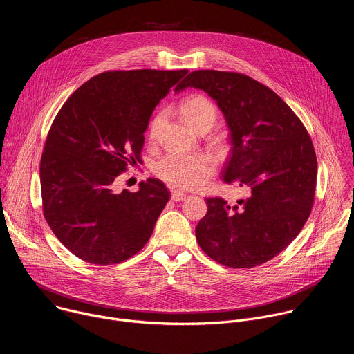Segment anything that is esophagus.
Instances as JSON below:
<instances>
[{"mask_svg": "<svg viewBox=\"0 0 354 354\" xmlns=\"http://www.w3.org/2000/svg\"><path fill=\"white\" fill-rule=\"evenodd\" d=\"M185 197H186V193L182 192V190H172V193H171V198L175 200V201H180Z\"/></svg>", "mask_w": 354, "mask_h": 354, "instance_id": "34e87169", "label": "esophagus"}]
</instances>
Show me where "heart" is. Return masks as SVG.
Returning a JSON list of instances; mask_svg holds the SVG:
<instances>
[{"label": "heart", "instance_id": "obj_1", "mask_svg": "<svg viewBox=\"0 0 354 354\" xmlns=\"http://www.w3.org/2000/svg\"><path fill=\"white\" fill-rule=\"evenodd\" d=\"M180 112L185 120L197 131H209L217 120V109L214 104L203 95L187 97L180 106ZM160 123L161 118L158 116L151 124V136L157 133ZM154 172L169 186L192 189L203 183V180L214 172V162L205 154L172 153L154 165Z\"/></svg>", "mask_w": 354, "mask_h": 354}]
</instances>
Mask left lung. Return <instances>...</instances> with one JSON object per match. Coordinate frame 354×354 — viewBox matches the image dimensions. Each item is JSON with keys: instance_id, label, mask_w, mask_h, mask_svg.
Listing matches in <instances>:
<instances>
[{"instance_id": "1", "label": "left lung", "mask_w": 354, "mask_h": 354, "mask_svg": "<svg viewBox=\"0 0 354 354\" xmlns=\"http://www.w3.org/2000/svg\"><path fill=\"white\" fill-rule=\"evenodd\" d=\"M189 86L209 93L223 112L232 144L223 180L248 192L234 206L206 198L209 210L196 239L223 266H259L287 248L311 214L317 186L311 137L276 92L248 75L198 70L175 92Z\"/></svg>"}]
</instances>
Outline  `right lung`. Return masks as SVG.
Instances as JSON below:
<instances>
[{
    "label": "right lung",
    "instance_id": "right-lung-1",
    "mask_svg": "<svg viewBox=\"0 0 354 354\" xmlns=\"http://www.w3.org/2000/svg\"><path fill=\"white\" fill-rule=\"evenodd\" d=\"M187 70L106 71L82 84L62 106L40 161L43 214L77 258L106 266L147 243L169 200L149 178L137 192L113 190L141 161L144 131L160 100Z\"/></svg>",
    "mask_w": 354,
    "mask_h": 354
}]
</instances>
